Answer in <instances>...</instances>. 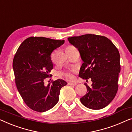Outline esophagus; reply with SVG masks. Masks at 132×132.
Masks as SVG:
<instances>
[{
  "mask_svg": "<svg viewBox=\"0 0 132 132\" xmlns=\"http://www.w3.org/2000/svg\"><path fill=\"white\" fill-rule=\"evenodd\" d=\"M68 85H73V86H75L77 85V84L76 83H75V82H69L68 83Z\"/></svg>",
  "mask_w": 132,
  "mask_h": 132,
  "instance_id": "esophagus-1",
  "label": "esophagus"
}]
</instances>
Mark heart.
Returning <instances> with one entry per match:
<instances>
[{
    "label": "heart",
    "mask_w": 132,
    "mask_h": 132,
    "mask_svg": "<svg viewBox=\"0 0 132 132\" xmlns=\"http://www.w3.org/2000/svg\"><path fill=\"white\" fill-rule=\"evenodd\" d=\"M68 48H74L72 46H69ZM60 76L68 80H72L74 78V75L72 72H64L60 73Z\"/></svg>",
    "instance_id": "b5f03b06"
}]
</instances>
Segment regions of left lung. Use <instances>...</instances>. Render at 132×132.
<instances>
[{
	"mask_svg": "<svg viewBox=\"0 0 132 132\" xmlns=\"http://www.w3.org/2000/svg\"><path fill=\"white\" fill-rule=\"evenodd\" d=\"M78 49L83 61L79 76L91 78V86L85 84L87 92L80 98L84 106L92 110H100L113 101L118 90L120 72L119 50L107 37L85 34L68 38Z\"/></svg>",
	"mask_w": 132,
	"mask_h": 132,
	"instance_id": "8db88e82",
	"label": "left lung"
}]
</instances>
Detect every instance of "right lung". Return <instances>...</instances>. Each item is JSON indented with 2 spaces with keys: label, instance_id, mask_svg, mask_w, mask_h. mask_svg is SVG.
Listing matches in <instances>:
<instances>
[{
  "label": "right lung",
  "instance_id": "1",
  "mask_svg": "<svg viewBox=\"0 0 132 132\" xmlns=\"http://www.w3.org/2000/svg\"><path fill=\"white\" fill-rule=\"evenodd\" d=\"M64 40L31 37L21 43L13 60L15 84L21 97L34 111L44 112L59 101L60 91L66 85L58 79L46 86L44 80L53 69L50 55Z\"/></svg>",
  "mask_w": 132,
  "mask_h": 132
}]
</instances>
